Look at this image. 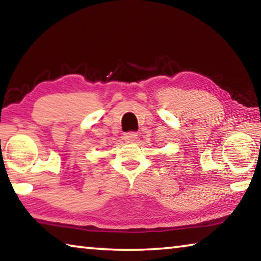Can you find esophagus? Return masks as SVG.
I'll return each instance as SVG.
<instances>
[{
	"label": "esophagus",
	"instance_id": "1",
	"mask_svg": "<svg viewBox=\"0 0 261 261\" xmlns=\"http://www.w3.org/2000/svg\"><path fill=\"white\" fill-rule=\"evenodd\" d=\"M123 138H124L126 143H134L138 138V134H136V132H127V134L123 136Z\"/></svg>",
	"mask_w": 261,
	"mask_h": 261
}]
</instances>
